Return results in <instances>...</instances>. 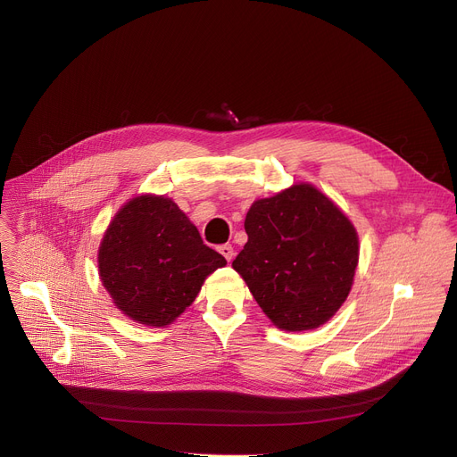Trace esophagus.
Masks as SVG:
<instances>
[{
	"instance_id": "34e87169",
	"label": "esophagus",
	"mask_w": 457,
	"mask_h": 457,
	"mask_svg": "<svg viewBox=\"0 0 457 457\" xmlns=\"http://www.w3.org/2000/svg\"><path fill=\"white\" fill-rule=\"evenodd\" d=\"M219 252L222 253V257H224L228 262H229V261L233 259V255H235L231 244H222V245H219Z\"/></svg>"
}]
</instances>
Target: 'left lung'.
I'll return each mask as SVG.
<instances>
[{"instance_id":"8db88e82","label":"left lung","mask_w":457,"mask_h":457,"mask_svg":"<svg viewBox=\"0 0 457 457\" xmlns=\"http://www.w3.org/2000/svg\"><path fill=\"white\" fill-rule=\"evenodd\" d=\"M233 261L255 301L286 331L324 324L346 301L359 240L337 205L310 184L257 200Z\"/></svg>"}]
</instances>
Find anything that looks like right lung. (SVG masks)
I'll return each mask as SVG.
<instances>
[{"label":"right lung","mask_w":457,"mask_h":457,"mask_svg":"<svg viewBox=\"0 0 457 457\" xmlns=\"http://www.w3.org/2000/svg\"><path fill=\"white\" fill-rule=\"evenodd\" d=\"M226 259L165 196H137L116 213L98 252L100 278L114 304L147 326L173 322Z\"/></svg>","instance_id":"add662e5"}]
</instances>
